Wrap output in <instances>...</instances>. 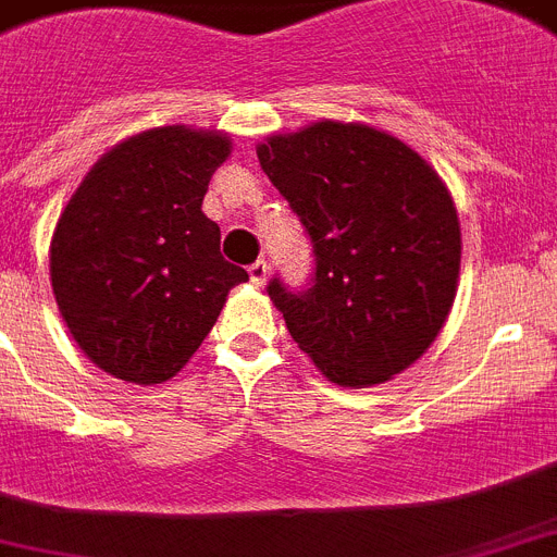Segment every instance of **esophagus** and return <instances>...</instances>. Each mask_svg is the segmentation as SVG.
<instances>
[{
  "label": "esophagus",
  "mask_w": 557,
  "mask_h": 557,
  "mask_svg": "<svg viewBox=\"0 0 557 557\" xmlns=\"http://www.w3.org/2000/svg\"><path fill=\"white\" fill-rule=\"evenodd\" d=\"M249 280L255 283V286H265V280H269V263H265V260H257V263H251Z\"/></svg>",
  "instance_id": "esophagus-1"
}]
</instances>
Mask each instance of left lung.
I'll use <instances>...</instances> for the list:
<instances>
[{"label":"left lung","instance_id":"8db88e82","mask_svg":"<svg viewBox=\"0 0 557 557\" xmlns=\"http://www.w3.org/2000/svg\"><path fill=\"white\" fill-rule=\"evenodd\" d=\"M260 166L314 243V286L269 297L325 380L371 387L408 371L450 314L461 226L416 149L359 121H314L257 144Z\"/></svg>","mask_w":557,"mask_h":557}]
</instances>
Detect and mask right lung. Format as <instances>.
Returning a JSON list of instances; mask_svg holds the SVG:
<instances>
[{"label":"right lung","mask_w":557,"mask_h":557,"mask_svg":"<svg viewBox=\"0 0 557 557\" xmlns=\"http://www.w3.org/2000/svg\"><path fill=\"white\" fill-rule=\"evenodd\" d=\"M221 129L152 127L110 147L84 175L50 240L55 306L92 366L115 380H172L249 274L221 255L203 214Z\"/></svg>","instance_id":"add662e5"}]
</instances>
